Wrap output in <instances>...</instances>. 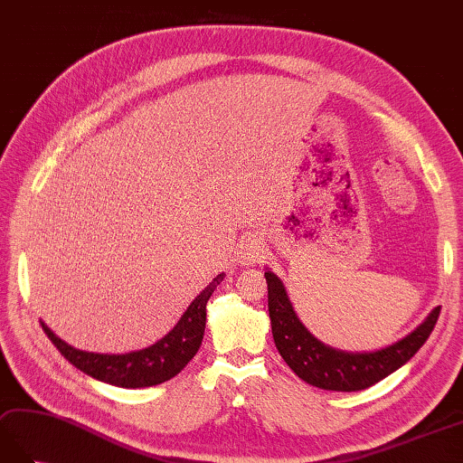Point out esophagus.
<instances>
[{
    "label": "esophagus",
    "instance_id": "obj_1",
    "mask_svg": "<svg viewBox=\"0 0 463 463\" xmlns=\"http://www.w3.org/2000/svg\"><path fill=\"white\" fill-rule=\"evenodd\" d=\"M262 258H264V249L256 239H244L239 244V249H236V260L241 264H246V266L256 264L260 262Z\"/></svg>",
    "mask_w": 463,
    "mask_h": 463
}]
</instances>
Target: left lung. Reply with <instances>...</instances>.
<instances>
[{"label": "left lung", "mask_w": 463, "mask_h": 463, "mask_svg": "<svg viewBox=\"0 0 463 463\" xmlns=\"http://www.w3.org/2000/svg\"><path fill=\"white\" fill-rule=\"evenodd\" d=\"M264 276L268 284V311H270L278 353L299 379L324 391L354 392L369 389L374 383L389 377L424 345L442 309L439 306L434 307L412 333L389 347L371 353H349L333 349L311 335L294 311L280 278L272 270L264 272Z\"/></svg>", "instance_id": "left-lung-1"}]
</instances>
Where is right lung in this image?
<instances>
[{"label":"right lung","mask_w":463,"mask_h":463,"mask_svg":"<svg viewBox=\"0 0 463 463\" xmlns=\"http://www.w3.org/2000/svg\"><path fill=\"white\" fill-rule=\"evenodd\" d=\"M222 278L224 274H219L193 299L185 314L177 321V326L165 337H161L154 345L139 351L122 354L80 351L57 337L51 327L45 326V321H41V327L52 341V345L61 351L62 357L89 374V377L114 386H122V389L156 386L174 379L197 354L203 335H205L207 302L214 288L222 282Z\"/></svg>","instance_id":"obj_1"}]
</instances>
